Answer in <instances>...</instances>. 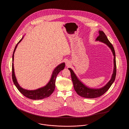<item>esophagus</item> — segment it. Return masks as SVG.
Instances as JSON below:
<instances>
[{
    "label": "esophagus",
    "mask_w": 129,
    "mask_h": 129,
    "mask_svg": "<svg viewBox=\"0 0 129 129\" xmlns=\"http://www.w3.org/2000/svg\"><path fill=\"white\" fill-rule=\"evenodd\" d=\"M71 65V63L69 61H66V65L67 67H69Z\"/></svg>",
    "instance_id": "esophagus-1"
}]
</instances>
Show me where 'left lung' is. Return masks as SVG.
Listing matches in <instances>:
<instances>
[{
    "mask_svg": "<svg viewBox=\"0 0 129 129\" xmlns=\"http://www.w3.org/2000/svg\"><path fill=\"white\" fill-rule=\"evenodd\" d=\"M99 35L96 38L95 41H99L100 42L105 44L111 49L114 56L113 71L110 80L109 81V82L102 87L99 88H90L85 85L78 78V77L76 76V74L74 73V71L72 69L68 68L71 72V78L73 83L74 90L79 96L86 98H96L103 95L110 87L112 84L115 81L116 76V54L114 48L103 31L99 30Z\"/></svg>",
    "mask_w": 129,
    "mask_h": 129,
    "instance_id": "1",
    "label": "left lung"
}]
</instances>
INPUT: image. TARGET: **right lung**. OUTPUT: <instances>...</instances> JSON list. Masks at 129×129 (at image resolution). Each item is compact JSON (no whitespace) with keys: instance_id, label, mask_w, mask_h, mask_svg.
Segmentation results:
<instances>
[{"instance_id":"obj_1","label":"right lung","mask_w":129,"mask_h":129,"mask_svg":"<svg viewBox=\"0 0 129 129\" xmlns=\"http://www.w3.org/2000/svg\"><path fill=\"white\" fill-rule=\"evenodd\" d=\"M24 36L22 37V38L20 40L18 43L16 45L14 50L13 51V55H12V81L14 85L16 86L17 88L18 89L19 91L21 92L25 97L30 99L32 100H41L43 99L46 98L50 96L51 94L54 92L55 88V78L56 77L58 73L63 70L65 66V63L63 62L57 65L53 70L52 74L51 75V78L49 80V82L45 86H43V87H40L37 88L36 89L34 90H27L25 89L22 87L18 83V81L15 76V72H14V64H13V61H14V54L16 49L19 43H20L22 40L23 39Z\"/></svg>"}]
</instances>
